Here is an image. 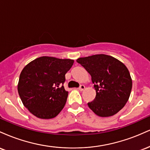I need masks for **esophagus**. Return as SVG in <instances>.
<instances>
[{
	"mask_svg": "<svg viewBox=\"0 0 150 150\" xmlns=\"http://www.w3.org/2000/svg\"><path fill=\"white\" fill-rule=\"evenodd\" d=\"M85 89V85H81L80 86V87L78 88L79 90H80V91H83Z\"/></svg>",
	"mask_w": 150,
	"mask_h": 150,
	"instance_id": "34e87169",
	"label": "esophagus"
}]
</instances>
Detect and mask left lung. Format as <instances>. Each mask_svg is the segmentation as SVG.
<instances>
[{
	"mask_svg": "<svg viewBox=\"0 0 150 150\" xmlns=\"http://www.w3.org/2000/svg\"><path fill=\"white\" fill-rule=\"evenodd\" d=\"M77 62L92 77L96 97L87 105L97 116H111L123 108L132 89L128 68L112 56L97 54L80 58Z\"/></svg>",
	"mask_w": 150,
	"mask_h": 150,
	"instance_id": "1",
	"label": "left lung"
}]
</instances>
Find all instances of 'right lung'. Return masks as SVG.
Masks as SVG:
<instances>
[{"label":"right lung","instance_id":"obj_1","mask_svg":"<svg viewBox=\"0 0 150 150\" xmlns=\"http://www.w3.org/2000/svg\"><path fill=\"white\" fill-rule=\"evenodd\" d=\"M73 63V60L42 56L23 68L18 90L24 106L32 114L49 119L61 112L68 96L63 87L65 75Z\"/></svg>","mask_w":150,"mask_h":150}]
</instances>
